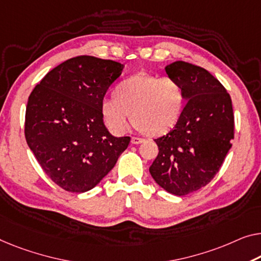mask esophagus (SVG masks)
<instances>
[{"instance_id":"1","label":"esophagus","mask_w":261,"mask_h":261,"mask_svg":"<svg viewBox=\"0 0 261 261\" xmlns=\"http://www.w3.org/2000/svg\"><path fill=\"white\" fill-rule=\"evenodd\" d=\"M144 142L143 138H138V137H132L131 138V143L132 144H141Z\"/></svg>"}]
</instances>
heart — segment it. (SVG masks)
<instances>
[{"label":"heart","mask_w":261,"mask_h":261,"mask_svg":"<svg viewBox=\"0 0 261 261\" xmlns=\"http://www.w3.org/2000/svg\"><path fill=\"white\" fill-rule=\"evenodd\" d=\"M184 106V91L172 77L139 73L123 81L115 97L100 103L104 123L112 134L123 135L134 118L136 127L151 135L170 131L179 119Z\"/></svg>","instance_id":"heart-1"}]
</instances>
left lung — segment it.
<instances>
[{"instance_id":"obj_1","label":"left lung","mask_w":261,"mask_h":261,"mask_svg":"<svg viewBox=\"0 0 261 261\" xmlns=\"http://www.w3.org/2000/svg\"><path fill=\"white\" fill-rule=\"evenodd\" d=\"M165 71L179 82L188 102L173 129L154 139L159 152L149 171L165 191L185 196L219 171L232 146L234 116L226 89L207 70L177 61Z\"/></svg>"}]
</instances>
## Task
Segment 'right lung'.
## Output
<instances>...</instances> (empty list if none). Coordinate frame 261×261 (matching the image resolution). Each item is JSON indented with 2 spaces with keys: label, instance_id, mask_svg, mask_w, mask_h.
<instances>
[{
  "label": "right lung",
  "instance_id": "1",
  "mask_svg": "<svg viewBox=\"0 0 261 261\" xmlns=\"http://www.w3.org/2000/svg\"><path fill=\"white\" fill-rule=\"evenodd\" d=\"M124 64L92 56L63 62L30 93L25 139L41 168L69 192L95 188L117 163L130 137L104 125L100 103Z\"/></svg>",
  "mask_w": 261,
  "mask_h": 261
}]
</instances>
